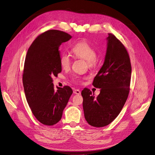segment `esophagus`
<instances>
[{"mask_svg":"<svg viewBox=\"0 0 155 155\" xmlns=\"http://www.w3.org/2000/svg\"><path fill=\"white\" fill-rule=\"evenodd\" d=\"M74 94H76V95H80L81 94V91L78 89H75L74 90Z\"/></svg>","mask_w":155,"mask_h":155,"instance_id":"obj_1","label":"esophagus"}]
</instances>
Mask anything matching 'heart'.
<instances>
[{
  "instance_id": "obj_1",
  "label": "heart",
  "mask_w": 155,
  "mask_h": 155,
  "mask_svg": "<svg viewBox=\"0 0 155 155\" xmlns=\"http://www.w3.org/2000/svg\"><path fill=\"white\" fill-rule=\"evenodd\" d=\"M72 51L73 53L78 58H81L86 61L90 66L94 65L96 61L97 53L95 48L86 41H82L74 45ZM71 59L67 53H62L60 57V65L64 70L69 69L71 66ZM73 79L79 81L78 76H74Z\"/></svg>"
}]
</instances>
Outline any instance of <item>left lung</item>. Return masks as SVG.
<instances>
[{"label": "left lung", "mask_w": 155, "mask_h": 155, "mask_svg": "<svg viewBox=\"0 0 155 155\" xmlns=\"http://www.w3.org/2000/svg\"><path fill=\"white\" fill-rule=\"evenodd\" d=\"M104 62L93 85L101 88L95 97L88 88L82 90L84 117L95 127L107 126L118 116L130 91L132 67L125 47L112 34H108Z\"/></svg>", "instance_id": "left-lung-1"}]
</instances>
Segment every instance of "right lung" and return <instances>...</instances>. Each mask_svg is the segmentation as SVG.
Returning a JSON list of instances; mask_svg holds the SVG:
<instances>
[{
  "mask_svg": "<svg viewBox=\"0 0 155 155\" xmlns=\"http://www.w3.org/2000/svg\"><path fill=\"white\" fill-rule=\"evenodd\" d=\"M72 36L57 30L41 34L30 46L24 64L23 84L27 101L40 123L51 126L61 118L72 94L69 86L54 88L53 76L61 72L59 47Z\"/></svg>",
  "mask_w": 155,
  "mask_h": 155,
  "instance_id": "obj_1",
  "label": "right lung"
}]
</instances>
